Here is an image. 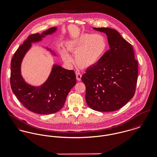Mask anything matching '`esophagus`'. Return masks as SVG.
Returning a JSON list of instances; mask_svg holds the SVG:
<instances>
[{
  "label": "esophagus",
  "instance_id": "1",
  "mask_svg": "<svg viewBox=\"0 0 157 157\" xmlns=\"http://www.w3.org/2000/svg\"><path fill=\"white\" fill-rule=\"evenodd\" d=\"M76 79L79 81H80L81 80V77H82V75L79 72H76Z\"/></svg>",
  "mask_w": 157,
  "mask_h": 157
}]
</instances>
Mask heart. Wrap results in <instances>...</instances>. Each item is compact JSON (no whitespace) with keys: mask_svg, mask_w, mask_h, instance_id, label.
<instances>
[{"mask_svg":"<svg viewBox=\"0 0 157 157\" xmlns=\"http://www.w3.org/2000/svg\"><path fill=\"white\" fill-rule=\"evenodd\" d=\"M107 48L105 37L99 33H82L66 43V48L75 54L76 64L82 68L94 66L104 56ZM60 55L65 63L73 62L72 57L66 49H61Z\"/></svg>","mask_w":157,"mask_h":157,"instance_id":"b5f03b06","label":"heart"}]
</instances>
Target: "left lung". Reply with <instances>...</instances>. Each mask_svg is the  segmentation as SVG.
<instances>
[{
  "label": "left lung",
  "instance_id": "1",
  "mask_svg": "<svg viewBox=\"0 0 157 157\" xmlns=\"http://www.w3.org/2000/svg\"><path fill=\"white\" fill-rule=\"evenodd\" d=\"M106 33L109 50L94 66L88 68L81 79L86 87L85 100L90 108L113 112L134 96L138 75L132 45L115 29L96 28Z\"/></svg>",
  "mask_w": 157,
  "mask_h": 157
}]
</instances>
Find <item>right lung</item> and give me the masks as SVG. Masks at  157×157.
<instances>
[{
    "label": "right lung",
    "mask_w": 157,
    "mask_h": 157,
    "mask_svg": "<svg viewBox=\"0 0 157 157\" xmlns=\"http://www.w3.org/2000/svg\"><path fill=\"white\" fill-rule=\"evenodd\" d=\"M58 30L51 27L42 33L30 35L15 52L11 63V86L12 91L25 108L39 114H51L59 111L64 105L71 90L76 84V75L72 70H67L60 65L53 64L47 80L40 85L30 84L21 73V64L32 44L42 41ZM57 57L53 51L44 47Z\"/></svg>",
    "instance_id": "right-lung-1"
}]
</instances>
